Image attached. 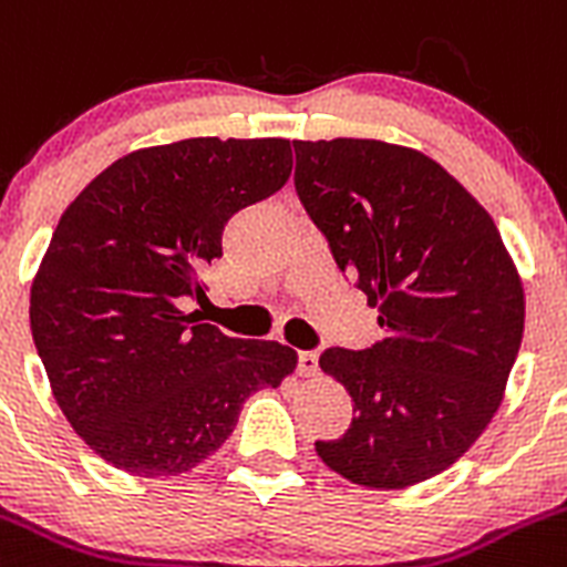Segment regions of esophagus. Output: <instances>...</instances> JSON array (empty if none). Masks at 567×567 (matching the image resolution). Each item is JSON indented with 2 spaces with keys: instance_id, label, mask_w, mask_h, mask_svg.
<instances>
[{
  "instance_id": "1",
  "label": "esophagus",
  "mask_w": 567,
  "mask_h": 567,
  "mask_svg": "<svg viewBox=\"0 0 567 567\" xmlns=\"http://www.w3.org/2000/svg\"><path fill=\"white\" fill-rule=\"evenodd\" d=\"M296 369H299V374H305V378H316V374H319V355H316V352H299Z\"/></svg>"
}]
</instances>
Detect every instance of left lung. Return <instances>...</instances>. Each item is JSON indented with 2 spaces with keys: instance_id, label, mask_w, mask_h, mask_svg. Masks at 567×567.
Wrapping results in <instances>:
<instances>
[{
  "instance_id": "obj_1",
  "label": "left lung",
  "mask_w": 567,
  "mask_h": 567,
  "mask_svg": "<svg viewBox=\"0 0 567 567\" xmlns=\"http://www.w3.org/2000/svg\"><path fill=\"white\" fill-rule=\"evenodd\" d=\"M293 151L301 206L385 330L367 349L321 352L355 420L316 453L372 489L420 484L498 411L523 338L520 279L484 206L433 158L378 140Z\"/></svg>"
}]
</instances>
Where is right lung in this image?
<instances>
[{"mask_svg": "<svg viewBox=\"0 0 567 567\" xmlns=\"http://www.w3.org/2000/svg\"><path fill=\"white\" fill-rule=\"evenodd\" d=\"M290 164L288 140L145 147L58 220L30 330L63 416L116 470L187 473L231 436L254 391L293 372L290 347L231 338L178 308L204 299L226 220L282 189Z\"/></svg>", "mask_w": 567, "mask_h": 567, "instance_id": "right-lung-1", "label": "right lung"}]
</instances>
